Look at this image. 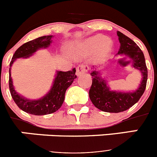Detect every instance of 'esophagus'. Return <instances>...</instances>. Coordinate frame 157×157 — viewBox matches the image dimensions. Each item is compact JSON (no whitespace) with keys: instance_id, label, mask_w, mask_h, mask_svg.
<instances>
[{"instance_id":"esophagus-1","label":"esophagus","mask_w":157,"mask_h":157,"mask_svg":"<svg viewBox=\"0 0 157 157\" xmlns=\"http://www.w3.org/2000/svg\"><path fill=\"white\" fill-rule=\"evenodd\" d=\"M88 69L89 67L86 65H78L77 67V68H76V75L79 76L82 74H85V73H86L88 71Z\"/></svg>"}]
</instances>
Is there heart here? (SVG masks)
Returning a JSON list of instances; mask_svg holds the SVG:
<instances>
[{
    "instance_id": "1",
    "label": "heart",
    "mask_w": 157,
    "mask_h": 157,
    "mask_svg": "<svg viewBox=\"0 0 157 157\" xmlns=\"http://www.w3.org/2000/svg\"><path fill=\"white\" fill-rule=\"evenodd\" d=\"M112 48V42L109 38L103 35L93 36L89 37L80 45H78L76 56L82 58L95 52V57L98 60H102L108 56Z\"/></svg>"
}]
</instances>
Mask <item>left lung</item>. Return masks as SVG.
Here are the masks:
<instances>
[{"mask_svg":"<svg viewBox=\"0 0 157 157\" xmlns=\"http://www.w3.org/2000/svg\"><path fill=\"white\" fill-rule=\"evenodd\" d=\"M117 35L120 43V49L117 55L129 58L132 66L141 71V81L139 87L134 92H116L110 90L105 78H101L98 71H93L92 85L89 91V95L92 103L96 108L106 112H124L132 107L139 101L144 94L148 78V70L145 64L144 54L141 48L133 40L117 31Z\"/></svg>","mask_w":157,"mask_h":157,"instance_id":"8db88e82","label":"left lung"}]
</instances>
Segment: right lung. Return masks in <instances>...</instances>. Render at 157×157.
<instances>
[{
	"mask_svg": "<svg viewBox=\"0 0 157 157\" xmlns=\"http://www.w3.org/2000/svg\"><path fill=\"white\" fill-rule=\"evenodd\" d=\"M52 35L42 36L24 43L15 52L9 67V90L11 95L17 106L23 112L35 116H44L56 112L64 101L67 89L72 84L75 75V68L68 71H56L52 88L43 98L37 100H29L19 95L14 89L11 77V67L18 58H28L40 48H46L52 43Z\"/></svg>",
	"mask_w": 157,
	"mask_h": 157,
	"instance_id": "obj_1",
	"label": "right lung"
}]
</instances>
